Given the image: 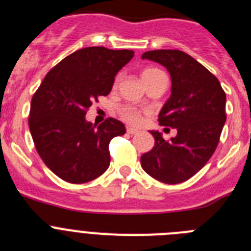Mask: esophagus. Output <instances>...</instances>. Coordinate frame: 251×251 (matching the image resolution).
Segmentation results:
<instances>
[{
	"mask_svg": "<svg viewBox=\"0 0 251 251\" xmlns=\"http://www.w3.org/2000/svg\"><path fill=\"white\" fill-rule=\"evenodd\" d=\"M127 133H129V134H137V133H138V129H136V128L128 127L127 128Z\"/></svg>",
	"mask_w": 251,
	"mask_h": 251,
	"instance_id": "esophagus-1",
	"label": "esophagus"
}]
</instances>
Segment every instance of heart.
<instances>
[{
	"label": "heart",
	"mask_w": 251,
	"mask_h": 251,
	"mask_svg": "<svg viewBox=\"0 0 251 251\" xmlns=\"http://www.w3.org/2000/svg\"><path fill=\"white\" fill-rule=\"evenodd\" d=\"M161 74H163V72H161L159 69L148 68L146 69L145 72L142 73V79L145 80V79H150V77H153V76H156V75H161ZM118 80H119V76L117 77L115 83H118ZM121 115L124 121L128 122V123L130 124H137L139 122V119H141V113H139L136 108H133V106H129V105L122 106Z\"/></svg>",
	"instance_id": "heart-1"
}]
</instances>
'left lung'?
Segmentation results:
<instances>
[{"instance_id":"8db88e82","label":"left lung","mask_w":251,"mask_h":251,"mask_svg":"<svg viewBox=\"0 0 251 251\" xmlns=\"http://www.w3.org/2000/svg\"><path fill=\"white\" fill-rule=\"evenodd\" d=\"M142 59L156 61L170 73L171 97L158 122L177 130L171 141L162 138L158 130H150L154 147L141 157L142 168L163 183L185 182L216 150L226 122L225 92L215 75L183 51H147Z\"/></svg>"}]
</instances>
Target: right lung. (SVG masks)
<instances>
[{"mask_svg":"<svg viewBox=\"0 0 251 251\" xmlns=\"http://www.w3.org/2000/svg\"><path fill=\"white\" fill-rule=\"evenodd\" d=\"M133 55L103 46L80 49L51 69L32 97L28 127L35 147L66 182H89L109 167V142L126 127L114 118L97 127L85 114L93 101L109 94L114 76Z\"/></svg>","mask_w":251,"mask_h":251,"instance_id":"add662e5","label":"right lung"}]
</instances>
